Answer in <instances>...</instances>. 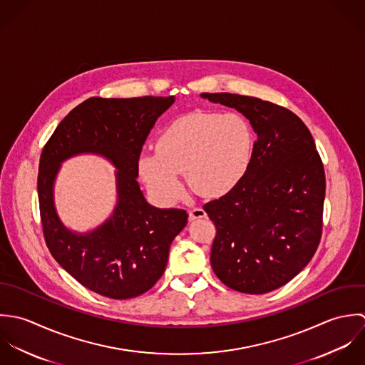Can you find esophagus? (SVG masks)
Listing matches in <instances>:
<instances>
[{"label":"esophagus","mask_w":365,"mask_h":365,"mask_svg":"<svg viewBox=\"0 0 365 365\" xmlns=\"http://www.w3.org/2000/svg\"><path fill=\"white\" fill-rule=\"evenodd\" d=\"M203 217H206V212L202 207H193L189 210V219L196 220L203 219Z\"/></svg>","instance_id":"1"}]
</instances>
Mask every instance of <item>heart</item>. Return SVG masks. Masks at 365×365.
Masks as SVG:
<instances>
[{
  "mask_svg": "<svg viewBox=\"0 0 365 365\" xmlns=\"http://www.w3.org/2000/svg\"><path fill=\"white\" fill-rule=\"evenodd\" d=\"M254 153V133L238 113L195 111L173 120L158 137L156 152L144 153L138 166L148 187L165 203L182 195L178 173L192 190L222 196L245 176Z\"/></svg>",
  "mask_w": 365,
  "mask_h": 365,
  "instance_id": "heart-1",
  "label": "heart"
}]
</instances>
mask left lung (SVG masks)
<instances>
[{
	"mask_svg": "<svg viewBox=\"0 0 365 365\" xmlns=\"http://www.w3.org/2000/svg\"><path fill=\"white\" fill-rule=\"evenodd\" d=\"M202 97L242 113L258 137L242 180L203 206L216 225L212 268L234 291L278 289L309 264L322 238V158L309 128L288 108L231 93Z\"/></svg>",
	"mask_w": 365,
	"mask_h": 365,
	"instance_id": "1",
	"label": "left lung"
}]
</instances>
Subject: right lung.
<instances>
[{
  "instance_id": "add662e5",
  "label": "right lung",
  "mask_w": 365,
  "mask_h": 365,
  "mask_svg": "<svg viewBox=\"0 0 365 365\" xmlns=\"http://www.w3.org/2000/svg\"><path fill=\"white\" fill-rule=\"evenodd\" d=\"M173 101V96L87 98L42 149L38 199L46 245L77 282L106 297L130 299L149 291L165 271L173 238L187 222L186 210L150 206L137 182L143 146ZM84 151L106 155L119 169V203L103 226L76 235L56 215L53 182L61 161Z\"/></svg>"
}]
</instances>
